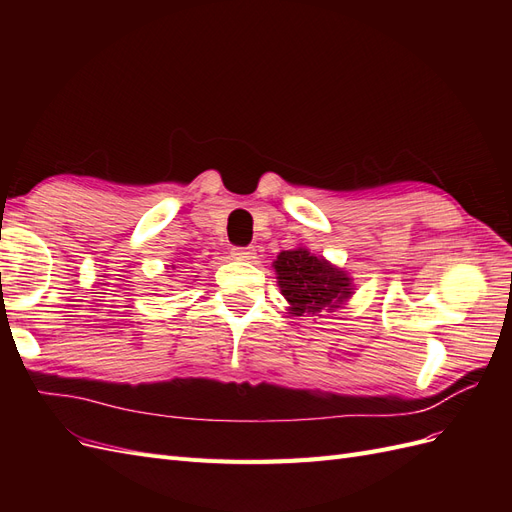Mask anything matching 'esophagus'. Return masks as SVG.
I'll list each match as a JSON object with an SVG mask.
<instances>
[{"instance_id":"obj_1","label":"esophagus","mask_w":512,"mask_h":512,"mask_svg":"<svg viewBox=\"0 0 512 512\" xmlns=\"http://www.w3.org/2000/svg\"><path fill=\"white\" fill-rule=\"evenodd\" d=\"M232 258L241 262H252L256 258V250L254 247H235V250H232Z\"/></svg>"}]
</instances>
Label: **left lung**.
Here are the masks:
<instances>
[{
	"instance_id": "obj_1",
	"label": "left lung",
	"mask_w": 512,
	"mask_h": 512,
	"mask_svg": "<svg viewBox=\"0 0 512 512\" xmlns=\"http://www.w3.org/2000/svg\"><path fill=\"white\" fill-rule=\"evenodd\" d=\"M273 269L277 286L288 301L286 312L290 316H320V312H335V309H342L354 294L348 271L307 250L305 245L277 254Z\"/></svg>"
}]
</instances>
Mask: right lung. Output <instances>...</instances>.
Listing matches in <instances>:
<instances>
[{
  "label": "right lung",
  "mask_w": 512,
  "mask_h": 512,
  "mask_svg": "<svg viewBox=\"0 0 512 512\" xmlns=\"http://www.w3.org/2000/svg\"><path fill=\"white\" fill-rule=\"evenodd\" d=\"M168 269H173V271H179L181 267H177V265H168ZM173 271H168V273H170L168 277H173Z\"/></svg>",
  "instance_id": "1"
}]
</instances>
